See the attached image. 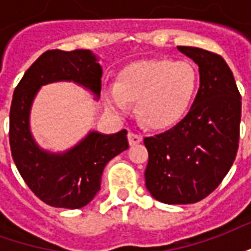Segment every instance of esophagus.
<instances>
[{
  "label": "esophagus",
  "instance_id": "1",
  "mask_svg": "<svg viewBox=\"0 0 251 251\" xmlns=\"http://www.w3.org/2000/svg\"><path fill=\"white\" fill-rule=\"evenodd\" d=\"M127 138H129V144L130 145H137L142 141V136L138 134V133H134V131H129L127 134Z\"/></svg>",
  "mask_w": 251,
  "mask_h": 251
}]
</instances>
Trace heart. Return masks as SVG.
I'll return each mask as SVG.
<instances>
[{
	"mask_svg": "<svg viewBox=\"0 0 251 251\" xmlns=\"http://www.w3.org/2000/svg\"><path fill=\"white\" fill-rule=\"evenodd\" d=\"M199 75L185 60L149 59L122 68L117 83L106 90V104L122 114L137 100V114L145 125L164 129L185 114L198 90Z\"/></svg>",
	"mask_w": 251,
	"mask_h": 251,
	"instance_id": "obj_1",
	"label": "heart"
}]
</instances>
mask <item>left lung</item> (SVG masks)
I'll return each instance as SVG.
<instances>
[{"mask_svg":"<svg viewBox=\"0 0 251 251\" xmlns=\"http://www.w3.org/2000/svg\"><path fill=\"white\" fill-rule=\"evenodd\" d=\"M200 72V87L188 114L169 130L145 137L149 160L145 185L167 204H192L214 191L235 160L241 94L225 59L195 47H177Z\"/></svg>","mask_w":251,"mask_h":251,"instance_id":"obj_1","label":"left lung"}]
</instances>
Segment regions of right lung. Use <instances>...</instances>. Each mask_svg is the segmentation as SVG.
Instances as JSON below:
<instances>
[{
    "label": "right lung",
    "instance_id": "obj_1",
    "mask_svg": "<svg viewBox=\"0 0 251 251\" xmlns=\"http://www.w3.org/2000/svg\"><path fill=\"white\" fill-rule=\"evenodd\" d=\"M102 68L88 50L44 52L26 70L14 88L9 144L12 157L30 191L56 208H80L100 189L106 164L129 148L127 131L99 134L91 131L79 145L63 154L40 151L29 131V110L40 86L56 80H74L100 93Z\"/></svg>",
    "mask_w": 251,
    "mask_h": 251
}]
</instances>
